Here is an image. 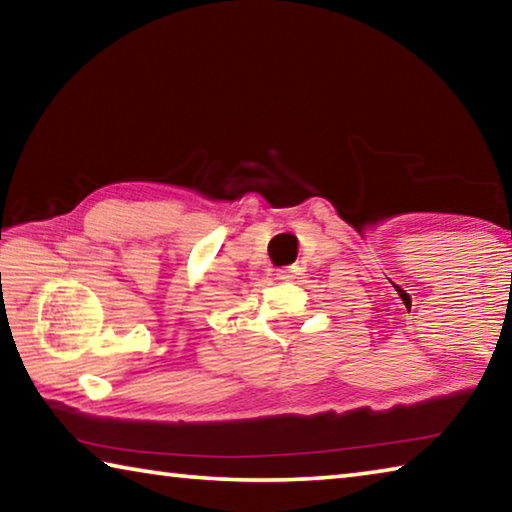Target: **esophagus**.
<instances>
[{"instance_id": "esophagus-1", "label": "esophagus", "mask_w": 512, "mask_h": 512, "mask_svg": "<svg viewBox=\"0 0 512 512\" xmlns=\"http://www.w3.org/2000/svg\"><path fill=\"white\" fill-rule=\"evenodd\" d=\"M291 273H293V268H291V266H287V268H280V271H277V275H280V277H291Z\"/></svg>"}]
</instances>
